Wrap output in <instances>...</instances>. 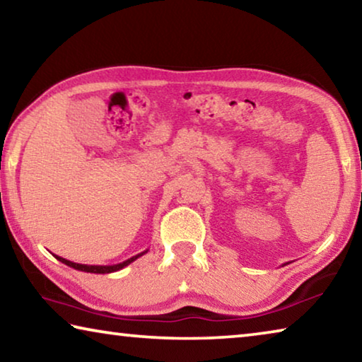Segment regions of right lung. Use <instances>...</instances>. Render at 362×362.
Returning a JSON list of instances; mask_svg holds the SVG:
<instances>
[{
  "label": "right lung",
  "mask_w": 362,
  "mask_h": 362,
  "mask_svg": "<svg viewBox=\"0 0 362 362\" xmlns=\"http://www.w3.org/2000/svg\"><path fill=\"white\" fill-rule=\"evenodd\" d=\"M146 252H148V249L144 250V252L137 254V255L131 257V259H127V260H124V262H121V263H115V265H84V263L70 262V260H66V259H64V257H59V255H54V257H56V259H57L59 262L65 263V265H69V267L75 268V269H79V272H86V273H97V274H105V273L119 272V269H122V268L127 267V265H131V263H132L134 260H137L139 257H142V255H144V254H146Z\"/></svg>",
  "instance_id": "right-lung-1"
}]
</instances>
